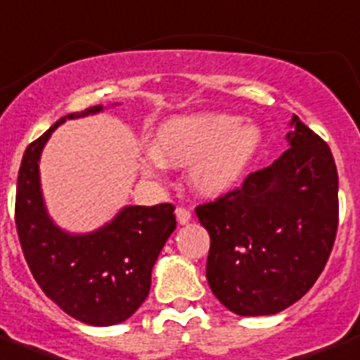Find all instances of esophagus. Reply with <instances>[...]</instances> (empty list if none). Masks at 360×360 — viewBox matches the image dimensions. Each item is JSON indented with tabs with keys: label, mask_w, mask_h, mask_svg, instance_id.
I'll use <instances>...</instances> for the list:
<instances>
[{
	"label": "esophagus",
	"mask_w": 360,
	"mask_h": 360,
	"mask_svg": "<svg viewBox=\"0 0 360 360\" xmlns=\"http://www.w3.org/2000/svg\"><path fill=\"white\" fill-rule=\"evenodd\" d=\"M175 217H177V223L186 224L191 223L192 213L188 210H185V207H177V210H175Z\"/></svg>",
	"instance_id": "1"
}]
</instances>
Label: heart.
<instances>
[{
  "mask_svg": "<svg viewBox=\"0 0 360 360\" xmlns=\"http://www.w3.org/2000/svg\"><path fill=\"white\" fill-rule=\"evenodd\" d=\"M259 143V128L240 122L234 115L177 117L158 128L145 168L158 172L162 162L179 168L192 165L194 188L207 196H219L240 183Z\"/></svg>",
  "mask_w": 360,
  "mask_h": 360,
  "instance_id": "obj_1",
  "label": "heart"
}]
</instances>
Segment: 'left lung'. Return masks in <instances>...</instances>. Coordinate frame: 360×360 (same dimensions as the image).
I'll return each mask as SVG.
<instances>
[{
    "instance_id": "8db88e82",
    "label": "left lung",
    "mask_w": 360,
    "mask_h": 360,
    "mask_svg": "<svg viewBox=\"0 0 360 360\" xmlns=\"http://www.w3.org/2000/svg\"><path fill=\"white\" fill-rule=\"evenodd\" d=\"M289 149L240 188L196 207L211 245L205 276L236 315H274L306 295L338 230V172L330 147L296 115Z\"/></svg>"
}]
</instances>
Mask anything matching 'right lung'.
<instances>
[{"mask_svg": "<svg viewBox=\"0 0 360 360\" xmlns=\"http://www.w3.org/2000/svg\"><path fill=\"white\" fill-rule=\"evenodd\" d=\"M101 109L65 115L27 145L18 169L15 223L24 259L43 292L73 319L111 326L145 302L153 266L177 223L172 204L126 205L111 223L89 234H70L52 223L41 192V150L65 119Z\"/></svg>", "mask_w": 360, "mask_h": 360, "instance_id": "obj_1", "label": "right lung"}]
</instances>
